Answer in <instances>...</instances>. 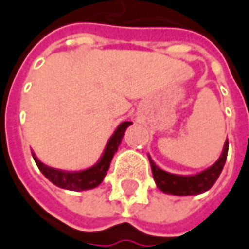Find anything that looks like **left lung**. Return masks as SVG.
<instances>
[{
    "label": "left lung",
    "instance_id": "obj_1",
    "mask_svg": "<svg viewBox=\"0 0 249 249\" xmlns=\"http://www.w3.org/2000/svg\"><path fill=\"white\" fill-rule=\"evenodd\" d=\"M227 150H229V142H225L223 151L220 154L218 161L211 165L210 168L204 169L196 175H175L161 169L154 164V161L149 156V161L151 165L153 178L156 180V184L162 193L174 194V196H194L201 194L207 190H210L216 182V179L220 175L222 169L225 167L227 159Z\"/></svg>",
    "mask_w": 249,
    "mask_h": 249
}]
</instances>
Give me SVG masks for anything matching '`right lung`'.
Instances as JSON below:
<instances>
[{
	"mask_svg": "<svg viewBox=\"0 0 249 249\" xmlns=\"http://www.w3.org/2000/svg\"><path fill=\"white\" fill-rule=\"evenodd\" d=\"M131 124H132L131 121H124L118 125L114 133L111 135V138L108 139L105 151H103V154L99 159L98 162L90 168L84 169V171H63V169L48 167L37 159V156L34 153H33V159L36 161L39 171L42 172V175L49 179L57 187L71 190V192L89 190L93 187H98L99 184L103 182L108 168H110V162L113 160V156L118 150V146L124 138L125 131Z\"/></svg>",
	"mask_w": 249,
	"mask_h": 249,
	"instance_id": "add662e5",
	"label": "right lung"
}]
</instances>
